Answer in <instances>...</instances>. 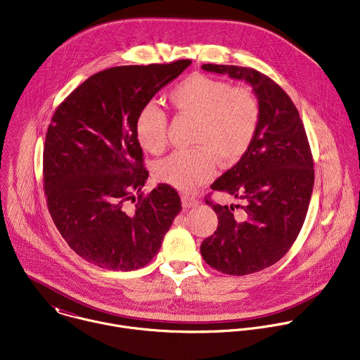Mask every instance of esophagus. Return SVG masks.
I'll return each instance as SVG.
<instances>
[{"mask_svg":"<svg viewBox=\"0 0 360 360\" xmlns=\"http://www.w3.org/2000/svg\"><path fill=\"white\" fill-rule=\"evenodd\" d=\"M198 203H199V200H198L195 196L188 195V193L182 195V206H184L185 209H191V207L196 206Z\"/></svg>","mask_w":360,"mask_h":360,"instance_id":"34e87169","label":"esophagus"}]
</instances>
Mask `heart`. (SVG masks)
Wrapping results in <instances>:
<instances>
[{
	"mask_svg": "<svg viewBox=\"0 0 360 360\" xmlns=\"http://www.w3.org/2000/svg\"><path fill=\"white\" fill-rule=\"evenodd\" d=\"M169 101L181 115L195 117L192 144L176 150L155 167L160 181L181 191H192L216 174V161L224 167L237 164L250 150L259 124V105L244 86L223 79L191 74L169 91ZM168 119L154 102L143 105L134 119L139 144L154 154L168 141Z\"/></svg>",
	"mask_w": 360,
	"mask_h": 360,
	"instance_id": "heart-1",
	"label": "heart"
}]
</instances>
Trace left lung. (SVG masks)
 Instances as JSON below:
<instances>
[{"instance_id": "left-lung-1", "label": "left lung", "mask_w": 360, "mask_h": 360, "mask_svg": "<svg viewBox=\"0 0 360 360\" xmlns=\"http://www.w3.org/2000/svg\"><path fill=\"white\" fill-rule=\"evenodd\" d=\"M203 70L245 79L259 105L257 136L247 154L212 184L244 200L221 206L206 195L219 219L217 230L203 240L200 254L219 272L243 276L262 271L286 255L309 210L314 161L299 110L268 75L238 65L203 64Z\"/></svg>"}]
</instances>
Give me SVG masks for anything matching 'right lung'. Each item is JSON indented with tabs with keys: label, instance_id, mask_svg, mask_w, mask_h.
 <instances>
[{
	"label": "right lung",
	"instance_id": "1",
	"mask_svg": "<svg viewBox=\"0 0 360 360\" xmlns=\"http://www.w3.org/2000/svg\"><path fill=\"white\" fill-rule=\"evenodd\" d=\"M191 63L106 68L54 110L43 148V189L57 230L86 262L123 272L146 266L182 210L168 184L143 192L148 171L134 119Z\"/></svg>",
	"mask_w": 360,
	"mask_h": 360
}]
</instances>
